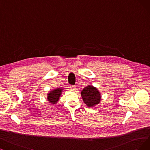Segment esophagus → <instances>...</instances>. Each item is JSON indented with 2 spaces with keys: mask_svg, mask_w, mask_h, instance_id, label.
<instances>
[{
  "mask_svg": "<svg viewBox=\"0 0 150 150\" xmlns=\"http://www.w3.org/2000/svg\"><path fill=\"white\" fill-rule=\"evenodd\" d=\"M70 88H71L72 91H74V90H76V87L75 86H70Z\"/></svg>",
  "mask_w": 150,
  "mask_h": 150,
  "instance_id": "esophagus-1",
  "label": "esophagus"
}]
</instances>
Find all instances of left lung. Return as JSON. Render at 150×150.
Segmentation results:
<instances>
[{
  "label": "left lung",
  "mask_w": 150,
  "mask_h": 150,
  "mask_svg": "<svg viewBox=\"0 0 150 150\" xmlns=\"http://www.w3.org/2000/svg\"><path fill=\"white\" fill-rule=\"evenodd\" d=\"M82 98L85 104L88 107H92L100 103L101 95L98 90L92 86H88L81 92Z\"/></svg>",
  "instance_id": "left-lung-1"
}]
</instances>
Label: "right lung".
<instances>
[{"mask_svg": "<svg viewBox=\"0 0 150 150\" xmlns=\"http://www.w3.org/2000/svg\"><path fill=\"white\" fill-rule=\"evenodd\" d=\"M62 88H56L54 89L53 91L50 92L48 94V97L47 99L49 100L50 103L52 104H55L57 103V101L59 100V97L62 94Z\"/></svg>", "mask_w": 150, "mask_h": 150, "instance_id": "1", "label": "right lung"}]
</instances>
